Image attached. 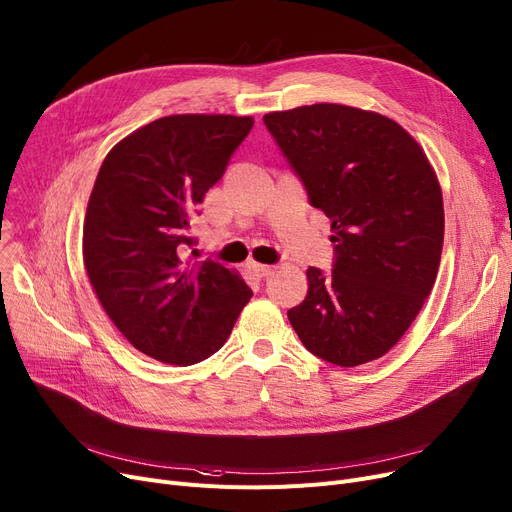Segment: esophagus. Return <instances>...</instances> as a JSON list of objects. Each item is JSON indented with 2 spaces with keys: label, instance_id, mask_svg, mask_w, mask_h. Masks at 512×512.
I'll return each mask as SVG.
<instances>
[{
  "label": "esophagus",
  "instance_id": "esophagus-1",
  "mask_svg": "<svg viewBox=\"0 0 512 512\" xmlns=\"http://www.w3.org/2000/svg\"><path fill=\"white\" fill-rule=\"evenodd\" d=\"M248 269L254 273V277L262 279V277H269L273 273V267H269V264H260V262H250Z\"/></svg>",
  "mask_w": 512,
  "mask_h": 512
}]
</instances>
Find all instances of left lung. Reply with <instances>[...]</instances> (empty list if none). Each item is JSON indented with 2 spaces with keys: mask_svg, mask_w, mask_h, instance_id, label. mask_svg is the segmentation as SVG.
<instances>
[{
  "mask_svg": "<svg viewBox=\"0 0 512 512\" xmlns=\"http://www.w3.org/2000/svg\"><path fill=\"white\" fill-rule=\"evenodd\" d=\"M264 126L334 233L332 273L309 267V292L288 319L323 361L380 359L437 279L445 224L437 174L418 142L374 111L321 102L267 113Z\"/></svg>",
  "mask_w": 512,
  "mask_h": 512,
  "instance_id": "8db88e82",
  "label": "left lung"
}]
</instances>
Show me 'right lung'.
I'll return each mask as SVG.
<instances>
[{
	"instance_id": "1",
	"label": "right lung",
	"mask_w": 512,
	"mask_h": 512,
	"mask_svg": "<svg viewBox=\"0 0 512 512\" xmlns=\"http://www.w3.org/2000/svg\"><path fill=\"white\" fill-rule=\"evenodd\" d=\"M252 126V117L168 115L119 140L98 170L86 271L117 330L161 363L214 355L252 298L237 271L187 256L197 206Z\"/></svg>"
}]
</instances>
